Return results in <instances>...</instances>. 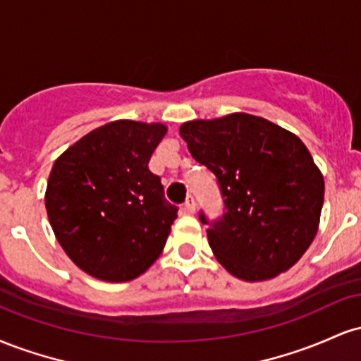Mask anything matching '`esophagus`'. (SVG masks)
I'll return each mask as SVG.
<instances>
[{"instance_id": "34e87169", "label": "esophagus", "mask_w": 361, "mask_h": 361, "mask_svg": "<svg viewBox=\"0 0 361 361\" xmlns=\"http://www.w3.org/2000/svg\"><path fill=\"white\" fill-rule=\"evenodd\" d=\"M195 209H197V204H195V198L188 197L185 202V210L188 214H195Z\"/></svg>"}]
</instances>
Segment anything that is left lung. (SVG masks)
Wrapping results in <instances>:
<instances>
[{"label":"left lung","mask_w":361,"mask_h":361,"mask_svg":"<svg viewBox=\"0 0 361 361\" xmlns=\"http://www.w3.org/2000/svg\"><path fill=\"white\" fill-rule=\"evenodd\" d=\"M180 135L221 186L226 214L207 231L219 263L244 281L290 270L316 238L324 204V178L305 144L243 111L190 120Z\"/></svg>","instance_id":"1"}]
</instances>
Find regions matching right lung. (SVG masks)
<instances>
[{
    "label": "right lung",
    "mask_w": 361,
    "mask_h": 361,
    "mask_svg": "<svg viewBox=\"0 0 361 361\" xmlns=\"http://www.w3.org/2000/svg\"><path fill=\"white\" fill-rule=\"evenodd\" d=\"M164 123L115 120L66 149L51 169L45 209L78 268L103 281H130L164 250L176 207L147 164Z\"/></svg>",
    "instance_id": "obj_1"
}]
</instances>
